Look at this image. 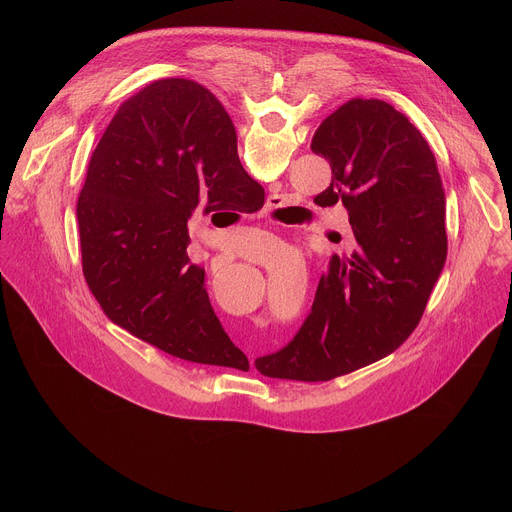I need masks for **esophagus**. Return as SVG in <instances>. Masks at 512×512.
I'll use <instances>...</instances> for the list:
<instances>
[{
    "instance_id": "1",
    "label": "esophagus",
    "mask_w": 512,
    "mask_h": 512,
    "mask_svg": "<svg viewBox=\"0 0 512 512\" xmlns=\"http://www.w3.org/2000/svg\"><path fill=\"white\" fill-rule=\"evenodd\" d=\"M271 200H277V198H271Z\"/></svg>"
}]
</instances>
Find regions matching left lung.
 Listing matches in <instances>:
<instances>
[{
  "mask_svg": "<svg viewBox=\"0 0 512 512\" xmlns=\"http://www.w3.org/2000/svg\"><path fill=\"white\" fill-rule=\"evenodd\" d=\"M196 129H233L225 107L192 81ZM312 152L332 168L330 186L314 200L342 202L354 251L332 257L312 312L277 352L255 358L261 375L330 381L397 350L419 324L442 273L446 194L419 129L379 99H352L316 129Z\"/></svg>",
  "mask_w": 512,
  "mask_h": 512,
  "instance_id": "1",
  "label": "left lung"
}]
</instances>
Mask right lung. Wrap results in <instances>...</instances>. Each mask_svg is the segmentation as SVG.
Masks as SVG:
<instances>
[{"instance_id": "1", "label": "right lung", "mask_w": 512, "mask_h": 512, "mask_svg": "<svg viewBox=\"0 0 512 512\" xmlns=\"http://www.w3.org/2000/svg\"><path fill=\"white\" fill-rule=\"evenodd\" d=\"M251 192L265 200L241 166L235 127L196 129L192 81H158L125 101L77 202L83 273L105 314L172 356L247 371L186 247L196 210L253 212Z\"/></svg>"}]
</instances>
